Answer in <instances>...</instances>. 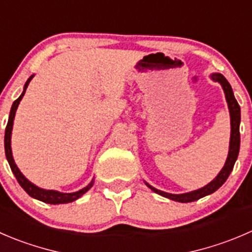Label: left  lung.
<instances>
[{"label":"left lung","mask_w":252,"mask_h":252,"mask_svg":"<svg viewBox=\"0 0 252 252\" xmlns=\"http://www.w3.org/2000/svg\"><path fill=\"white\" fill-rule=\"evenodd\" d=\"M212 79L214 81L220 82L221 87L224 90V94H225L226 102H228L229 111H230V122H231V134H230V146H229V155L226 158V162L224 165V167L221 168V171L219 172V175L212 181L211 183H208L207 186H204L203 188H199L197 191L189 192V193H183V194H171L166 193V192L158 191L156 188L151 187L150 185H148V187L150 189H153L155 193L160 194V196L166 197V198H170L172 201L181 202V203H187V202H193L197 199L202 198L204 196H208V194L213 193L223 185L226 181V178L229 177L230 172L233 171L234 163H235L236 158L239 155V149H240V130H239V126H240V106H239L238 101L235 99L233 94V90L231 86L229 85V82L226 81L225 77L220 74H213L212 75Z\"/></svg>","instance_id":"1"}]
</instances>
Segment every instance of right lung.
<instances>
[{
    "label": "right lung",
    "instance_id": "add662e5",
    "mask_svg": "<svg viewBox=\"0 0 252 252\" xmlns=\"http://www.w3.org/2000/svg\"><path fill=\"white\" fill-rule=\"evenodd\" d=\"M32 77L33 76L29 77L28 81L26 82V85H24L23 94H22L21 96H19L18 98L13 102L11 112H9L8 123H7L6 131H4V151H6L7 161H8L9 166H11L12 172H13L14 176H16L18 183L22 186V188H23L24 191H26L31 197H33V198H35V199H39V201H41V202H45V203H50V204H61V203H69V202H74V201H76L77 198H80L82 194L86 193L90 188L92 187L94 182H91L89 186H87V187L82 188V189H80V191L74 192V193H61V192H58V191H48V189H41V188L36 187V186H34L32 182H29V181L27 180L23 175H22L21 171L18 170V167H17L16 163H14L13 158H12L11 133H12V126H13L14 114H16L17 107H18L19 102H21V99L23 98L24 94H26V90H27V87H28L29 82H31Z\"/></svg>",
    "mask_w": 252,
    "mask_h": 252
}]
</instances>
